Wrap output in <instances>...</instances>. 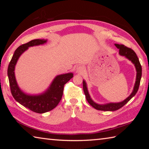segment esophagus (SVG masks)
<instances>
[{
	"mask_svg": "<svg viewBox=\"0 0 149 149\" xmlns=\"http://www.w3.org/2000/svg\"><path fill=\"white\" fill-rule=\"evenodd\" d=\"M76 73L78 74H84L85 72V68L84 66H81V65H80V66H78L77 68H76Z\"/></svg>",
	"mask_w": 149,
	"mask_h": 149,
	"instance_id": "obj_1",
	"label": "esophagus"
}]
</instances>
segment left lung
<instances>
[{
  "mask_svg": "<svg viewBox=\"0 0 149 149\" xmlns=\"http://www.w3.org/2000/svg\"><path fill=\"white\" fill-rule=\"evenodd\" d=\"M115 46L119 49V54L120 55H122V56H124L125 58H127L128 60H130V61L134 64L136 71H137L135 84L134 85V87H133V90L132 93V94H131L129 97L127 98V99H125L124 100H123L122 102H115V103L110 102V103H107V104H97V103L95 102L91 99V98L89 95V93L88 92L86 82L85 81V80L83 81V87H84V93L85 95V97H86V99L87 100V102H89L93 108L98 110L115 111L120 109V108L123 107L126 103L129 102L130 100L132 99V98L134 97L137 92V91L139 89V85H140L141 78V75H142V68H141V65L140 64L139 60L137 54H136L135 52L133 51L132 49L125 47V45H123L115 44Z\"/></svg>",
  "mask_w": 149,
  "mask_h": 149,
  "instance_id": "obj_1",
  "label": "left lung"
}]
</instances>
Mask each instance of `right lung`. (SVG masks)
I'll use <instances>...</instances> for the list:
<instances>
[{"mask_svg": "<svg viewBox=\"0 0 149 149\" xmlns=\"http://www.w3.org/2000/svg\"><path fill=\"white\" fill-rule=\"evenodd\" d=\"M47 40L34 39L22 45L15 50L8 68V77L12 95L20 104L33 112L42 114L49 112L56 107L62 99L64 85L74 77L73 73L58 75L56 76L47 91L40 95H27L22 91L17 85L15 77V65L22 53L30 47L46 43Z\"/></svg>", "mask_w": 149, "mask_h": 149, "instance_id": "1", "label": "right lung"}]
</instances>
